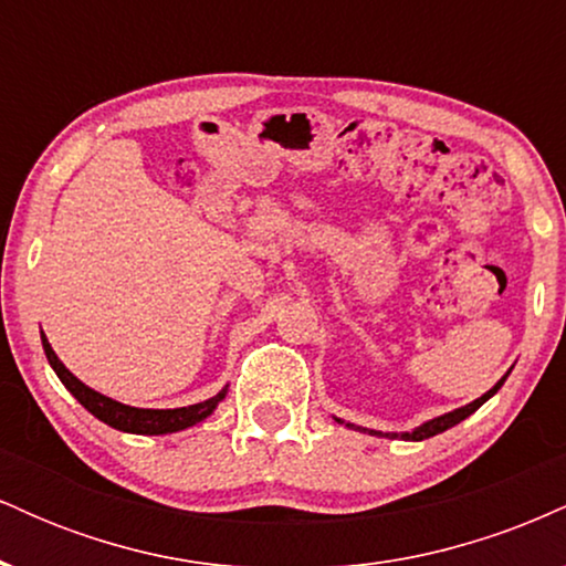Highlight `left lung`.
<instances>
[{
    "mask_svg": "<svg viewBox=\"0 0 566 566\" xmlns=\"http://www.w3.org/2000/svg\"><path fill=\"white\" fill-rule=\"evenodd\" d=\"M505 378H509V375H503V378H500V380L495 382V388H490V391H486L484 396H479V399H476V401H471V405H465V407L454 409V412H447V415H441V418H433V420H428V423H423V426H420V428H415V431H409V433H401V439H409V441H423V439H428V437H437V433L447 431V428L458 426L460 420H465V418H469V415L476 412V409L482 407L484 401L490 399V396H495V394H497V388L503 386V382H505ZM369 433H375V437H382V433H378V431H369ZM386 437L396 439V437H399V433H386Z\"/></svg>",
    "mask_w": 566,
    "mask_h": 566,
    "instance_id": "obj_1",
    "label": "left lung"
}]
</instances>
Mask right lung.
<instances>
[{
    "instance_id": "obj_1",
    "label": "right lung",
    "mask_w": 566,
    "mask_h": 566,
    "mask_svg": "<svg viewBox=\"0 0 566 566\" xmlns=\"http://www.w3.org/2000/svg\"><path fill=\"white\" fill-rule=\"evenodd\" d=\"M42 346H44V354H48L50 367L55 369V375L61 378L63 386L74 394V399L80 401L87 412H93L97 420H103L106 426L116 428V431L146 433V437L184 431V428L197 426L207 418V415H212V409H216L218 401H223V396H226V388H223V391H220L218 396H212V399L199 401V405H191V407H178V409L129 407V405H122V401H114V399H108V396L93 391V388L84 386L80 378H74V375L63 367V361L57 359L53 346H50L48 337L44 335H42Z\"/></svg>"
}]
</instances>
